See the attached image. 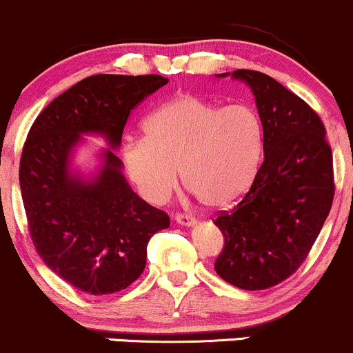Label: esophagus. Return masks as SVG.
Listing matches in <instances>:
<instances>
[{
	"label": "esophagus",
	"mask_w": 353,
	"mask_h": 353,
	"mask_svg": "<svg viewBox=\"0 0 353 353\" xmlns=\"http://www.w3.org/2000/svg\"><path fill=\"white\" fill-rule=\"evenodd\" d=\"M176 221L181 226H192L196 223V218L192 214H188V212H179V214H176Z\"/></svg>",
	"instance_id": "esophagus-1"
}]
</instances>
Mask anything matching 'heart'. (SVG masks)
Masks as SVG:
<instances>
[{"label": "heart", "instance_id": "b5f03b06", "mask_svg": "<svg viewBox=\"0 0 353 353\" xmlns=\"http://www.w3.org/2000/svg\"><path fill=\"white\" fill-rule=\"evenodd\" d=\"M142 132L144 141L123 145L122 161L139 194L152 204L169 199L179 169L204 206H230L253 183L261 161L263 127L246 105L223 108L181 95L154 110Z\"/></svg>", "mask_w": 353, "mask_h": 353}]
</instances>
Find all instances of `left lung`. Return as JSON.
<instances>
[{"label":"left lung","mask_w":353,"mask_h":353,"mask_svg":"<svg viewBox=\"0 0 353 353\" xmlns=\"http://www.w3.org/2000/svg\"><path fill=\"white\" fill-rule=\"evenodd\" d=\"M233 77L253 90L265 156L236 206L214 218L224 238L214 270L254 292L285 281L307 259L334 203V157L323 122L305 100L256 70Z\"/></svg>","instance_id":"obj_1"}]
</instances>
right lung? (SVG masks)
<instances>
[{
    "label": "right lung",
    "instance_id": "right-lung-1",
    "mask_svg": "<svg viewBox=\"0 0 353 353\" xmlns=\"http://www.w3.org/2000/svg\"><path fill=\"white\" fill-rule=\"evenodd\" d=\"M169 80L162 75H92L58 95L30 129L19 188L34 250L53 273L88 295L125 290L145 268L147 243L169 216L127 184L112 149L92 181L70 174L80 134L119 147L130 110Z\"/></svg>",
    "mask_w": 353,
    "mask_h": 353
}]
</instances>
